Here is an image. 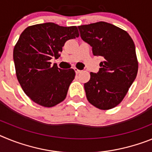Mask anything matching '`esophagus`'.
I'll return each instance as SVG.
<instances>
[{
    "label": "esophagus",
    "instance_id": "obj_1",
    "mask_svg": "<svg viewBox=\"0 0 152 152\" xmlns=\"http://www.w3.org/2000/svg\"><path fill=\"white\" fill-rule=\"evenodd\" d=\"M75 73L76 74H79V73H80V72H81V71H80V70H78L77 69V68H75Z\"/></svg>",
    "mask_w": 152,
    "mask_h": 152
}]
</instances>
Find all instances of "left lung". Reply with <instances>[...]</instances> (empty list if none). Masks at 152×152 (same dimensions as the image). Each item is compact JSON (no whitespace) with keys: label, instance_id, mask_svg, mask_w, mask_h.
Listing matches in <instances>:
<instances>
[{"label":"left lung","instance_id":"8db88e82","mask_svg":"<svg viewBox=\"0 0 152 152\" xmlns=\"http://www.w3.org/2000/svg\"><path fill=\"white\" fill-rule=\"evenodd\" d=\"M80 38L92 47L94 56L104 59L84 84L88 101L100 110L120 103L138 72L135 47L126 31L106 22L77 26Z\"/></svg>","mask_w":152,"mask_h":152}]
</instances>
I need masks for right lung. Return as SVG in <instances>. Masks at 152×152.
Returning a JSON list of instances; mask_svg holds the SVG:
<instances>
[{
  "mask_svg": "<svg viewBox=\"0 0 152 152\" xmlns=\"http://www.w3.org/2000/svg\"><path fill=\"white\" fill-rule=\"evenodd\" d=\"M76 26L45 23L28 26L13 49V61L19 83L26 95L45 107L65 99L75 76L72 68L63 70L50 60L58 58L65 42L78 37Z\"/></svg>",
  "mask_w": 152,
  "mask_h": 152,
  "instance_id": "1",
  "label": "right lung"
}]
</instances>
